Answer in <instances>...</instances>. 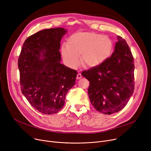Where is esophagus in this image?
<instances>
[{
  "mask_svg": "<svg viewBox=\"0 0 151 151\" xmlns=\"http://www.w3.org/2000/svg\"><path fill=\"white\" fill-rule=\"evenodd\" d=\"M81 77H82L81 74V73H78V74L77 75L76 79H77V80H80V79H81Z\"/></svg>",
  "mask_w": 151,
  "mask_h": 151,
  "instance_id": "obj_1",
  "label": "esophagus"
}]
</instances>
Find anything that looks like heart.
Listing matches in <instances>:
<instances>
[{
  "mask_svg": "<svg viewBox=\"0 0 151 151\" xmlns=\"http://www.w3.org/2000/svg\"><path fill=\"white\" fill-rule=\"evenodd\" d=\"M114 47L112 39L107 35L93 32H79L69 37L67 47H62L61 54L66 64L71 68L78 66L80 55L83 64L96 68L110 58Z\"/></svg>",
  "mask_w": 151,
  "mask_h": 151,
  "instance_id": "1",
  "label": "heart"
}]
</instances>
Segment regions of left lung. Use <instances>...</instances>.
Masks as SVG:
<instances>
[{
	"instance_id": "1",
	"label": "left lung",
	"mask_w": 151,
	"mask_h": 151,
	"mask_svg": "<svg viewBox=\"0 0 151 151\" xmlns=\"http://www.w3.org/2000/svg\"><path fill=\"white\" fill-rule=\"evenodd\" d=\"M111 56L104 64L83 76L89 81V97L93 108L104 114L119 111L127 104L134 91L133 58L126 41L117 36Z\"/></svg>"
}]
</instances>
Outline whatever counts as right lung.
<instances>
[{"label":"right lung","mask_w":151,"mask_h":151,"mask_svg":"<svg viewBox=\"0 0 151 151\" xmlns=\"http://www.w3.org/2000/svg\"><path fill=\"white\" fill-rule=\"evenodd\" d=\"M67 30L44 29L28 37L18 59L21 89L39 112L55 114L63 108L78 72L62 64L60 41Z\"/></svg>","instance_id":"right-lung-1"}]
</instances>
